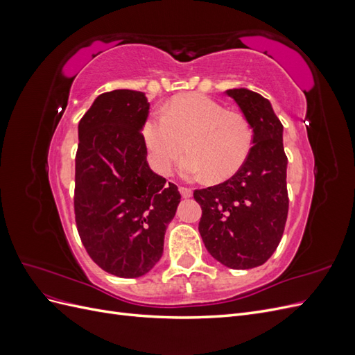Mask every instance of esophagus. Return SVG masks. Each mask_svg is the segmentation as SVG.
<instances>
[{"label":"esophagus","instance_id":"obj_1","mask_svg":"<svg viewBox=\"0 0 355 355\" xmlns=\"http://www.w3.org/2000/svg\"><path fill=\"white\" fill-rule=\"evenodd\" d=\"M179 192H180V196L184 197V198H189V197H192V191H191L189 188L180 187V188H179Z\"/></svg>","mask_w":355,"mask_h":355}]
</instances>
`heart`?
I'll return each mask as SVG.
<instances>
[{
  "label": "heart",
  "mask_w": 355,
  "mask_h": 355,
  "mask_svg": "<svg viewBox=\"0 0 355 355\" xmlns=\"http://www.w3.org/2000/svg\"><path fill=\"white\" fill-rule=\"evenodd\" d=\"M144 141L157 173L167 176L180 164L188 179H230L243 167L253 146L245 116L227 111L209 96L192 93L171 99L166 112H154L142 127Z\"/></svg>",
  "instance_id": "1"
}]
</instances>
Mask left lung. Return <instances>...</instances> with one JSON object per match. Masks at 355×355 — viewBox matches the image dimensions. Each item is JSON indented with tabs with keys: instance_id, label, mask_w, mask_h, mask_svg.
<instances>
[{
	"instance_id": "left-lung-1",
	"label": "left lung",
	"mask_w": 355,
	"mask_h": 355,
	"mask_svg": "<svg viewBox=\"0 0 355 355\" xmlns=\"http://www.w3.org/2000/svg\"><path fill=\"white\" fill-rule=\"evenodd\" d=\"M253 130L243 167L223 184L194 191L202 214L198 231L207 252L232 270L265 263L283 237L288 211L283 124L271 102L249 89L225 92Z\"/></svg>"
}]
</instances>
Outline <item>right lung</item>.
Listing matches in <instances>:
<instances>
[{
  "label": "right lung",
  "instance_id": "add662e5",
  "mask_svg": "<svg viewBox=\"0 0 355 355\" xmlns=\"http://www.w3.org/2000/svg\"><path fill=\"white\" fill-rule=\"evenodd\" d=\"M148 114L145 93L123 89L98 96L78 123L77 230L92 259L123 278L155 266L180 202L178 187L166 184L146 161Z\"/></svg>",
  "mask_w": 355,
  "mask_h": 355
}]
</instances>
